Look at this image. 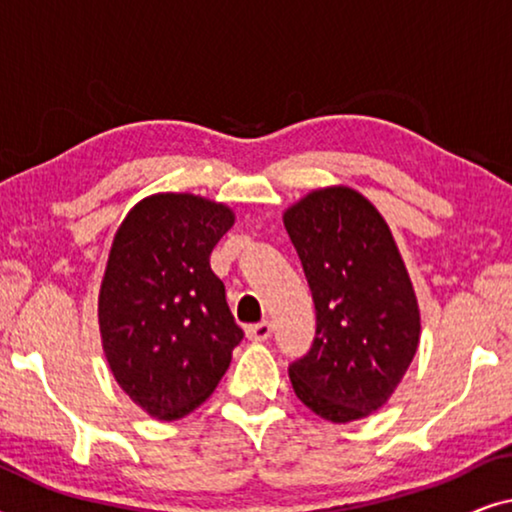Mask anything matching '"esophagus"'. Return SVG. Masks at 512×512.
Masks as SVG:
<instances>
[{
  "mask_svg": "<svg viewBox=\"0 0 512 512\" xmlns=\"http://www.w3.org/2000/svg\"><path fill=\"white\" fill-rule=\"evenodd\" d=\"M272 331H275L272 321H261V324H254L247 328V338L256 342H265L272 335Z\"/></svg>",
  "mask_w": 512,
  "mask_h": 512,
  "instance_id": "34e87169",
  "label": "esophagus"
}]
</instances>
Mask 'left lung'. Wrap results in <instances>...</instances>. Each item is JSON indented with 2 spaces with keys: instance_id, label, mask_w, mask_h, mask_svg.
Segmentation results:
<instances>
[{
  "instance_id": "1",
  "label": "left lung",
  "mask_w": 512,
  "mask_h": 512,
  "mask_svg": "<svg viewBox=\"0 0 512 512\" xmlns=\"http://www.w3.org/2000/svg\"><path fill=\"white\" fill-rule=\"evenodd\" d=\"M310 284L317 333L289 366L293 391L335 424L394 394L419 345V307L382 214L347 186L319 188L284 212Z\"/></svg>"
}]
</instances>
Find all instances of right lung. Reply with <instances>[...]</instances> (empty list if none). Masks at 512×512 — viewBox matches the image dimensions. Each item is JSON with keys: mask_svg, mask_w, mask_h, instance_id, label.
<instances>
[{"mask_svg": "<svg viewBox=\"0 0 512 512\" xmlns=\"http://www.w3.org/2000/svg\"><path fill=\"white\" fill-rule=\"evenodd\" d=\"M233 223L221 202L158 193L116 230L97 305L102 347L116 382L151 417L172 422L207 401L244 338L209 265Z\"/></svg>", "mask_w": 512, "mask_h": 512, "instance_id": "obj_1", "label": "right lung"}]
</instances>
